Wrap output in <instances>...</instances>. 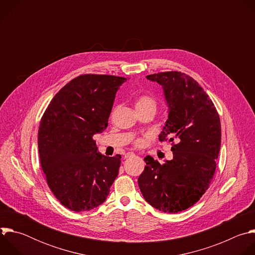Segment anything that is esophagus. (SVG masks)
I'll list each match as a JSON object with an SVG mask.
<instances>
[{
	"mask_svg": "<svg viewBox=\"0 0 255 255\" xmlns=\"http://www.w3.org/2000/svg\"><path fill=\"white\" fill-rule=\"evenodd\" d=\"M132 155H134L133 152H127V153L125 154V158H128V157H130V156H132Z\"/></svg>",
	"mask_w": 255,
	"mask_h": 255,
	"instance_id": "1",
	"label": "esophagus"
}]
</instances>
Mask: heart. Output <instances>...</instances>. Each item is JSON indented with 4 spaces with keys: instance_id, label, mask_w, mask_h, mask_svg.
<instances>
[{
    "instance_id": "1",
    "label": "heart",
    "mask_w": 255,
    "mask_h": 255,
    "mask_svg": "<svg viewBox=\"0 0 255 255\" xmlns=\"http://www.w3.org/2000/svg\"><path fill=\"white\" fill-rule=\"evenodd\" d=\"M145 107H152L155 108L156 107V103L154 101V99H152L151 97L148 96H141L138 98L137 102H136V109L139 108H145ZM141 140H138L136 143L137 144H141Z\"/></svg>"
}]
</instances>
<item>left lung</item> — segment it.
I'll use <instances>...</instances> for the list:
<instances>
[{
  "instance_id": "left-lung-1",
  "label": "left lung",
  "mask_w": 255,
  "mask_h": 255,
  "mask_svg": "<svg viewBox=\"0 0 255 255\" xmlns=\"http://www.w3.org/2000/svg\"><path fill=\"white\" fill-rule=\"evenodd\" d=\"M162 87L168 116L159 141L174 139L173 158L160 164L153 157L138 177L148 204L164 213H178L196 204L214 176L221 146V123L216 108L191 77L165 71L146 77Z\"/></svg>"
}]
</instances>
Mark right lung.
<instances>
[{
	"instance_id": "add662e5",
	"label": "right lung",
	"mask_w": 255,
	"mask_h": 255,
	"mask_svg": "<svg viewBox=\"0 0 255 255\" xmlns=\"http://www.w3.org/2000/svg\"><path fill=\"white\" fill-rule=\"evenodd\" d=\"M127 79L83 75L51 100L38 130V149L49 189L75 212L103 204L119 173L121 155L98 151L95 134L108 126L116 93Z\"/></svg>"
}]
</instances>
